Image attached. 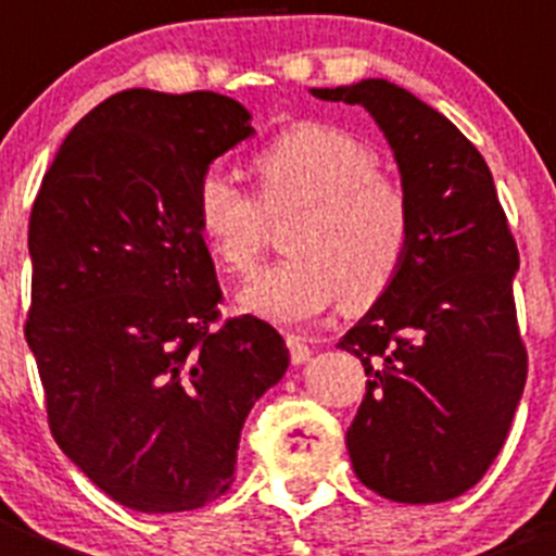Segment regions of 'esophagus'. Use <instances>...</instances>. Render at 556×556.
I'll return each mask as SVG.
<instances>
[{
    "label": "esophagus",
    "instance_id": "esophagus-1",
    "mask_svg": "<svg viewBox=\"0 0 556 556\" xmlns=\"http://www.w3.org/2000/svg\"><path fill=\"white\" fill-rule=\"evenodd\" d=\"M288 350H290V361L295 363V366H301V363H306L312 357V350H309V344H306L304 339H301V336H295V333H288Z\"/></svg>",
    "mask_w": 556,
    "mask_h": 556
}]
</instances>
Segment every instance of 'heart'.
<instances>
[{"mask_svg":"<svg viewBox=\"0 0 556 556\" xmlns=\"http://www.w3.org/2000/svg\"><path fill=\"white\" fill-rule=\"evenodd\" d=\"M255 195L217 172L195 182L201 239L228 274L247 277L268 242V220H288V261L257 274L239 309L277 325L319 317L341 295L366 309L406 263L414 220L406 190L379 174V155L350 131L299 123L250 161Z\"/></svg>","mask_w":556,"mask_h":556,"instance_id":"obj_1","label":"heart"}]
</instances>
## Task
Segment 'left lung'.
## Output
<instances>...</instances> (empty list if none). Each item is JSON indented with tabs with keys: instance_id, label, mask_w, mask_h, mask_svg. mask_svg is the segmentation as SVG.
Listing matches in <instances>:
<instances>
[{
	"instance_id": "1",
	"label": "left lung",
	"mask_w": 556,
	"mask_h": 556,
	"mask_svg": "<svg viewBox=\"0 0 556 556\" xmlns=\"http://www.w3.org/2000/svg\"><path fill=\"white\" fill-rule=\"evenodd\" d=\"M312 97L366 106L414 220L397 279L339 341L368 377L346 430L352 468L387 501H452L503 450L527 382L517 242L490 166L439 110L374 77Z\"/></svg>"
}]
</instances>
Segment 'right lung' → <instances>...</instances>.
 <instances>
[{
  "label": "right lung",
  "mask_w": 556,
  "mask_h": 556,
  "mask_svg": "<svg viewBox=\"0 0 556 556\" xmlns=\"http://www.w3.org/2000/svg\"><path fill=\"white\" fill-rule=\"evenodd\" d=\"M252 134L220 93L121 91L72 128L31 206L26 341L50 433L134 511L217 501L247 414L288 371L271 325L220 323L193 212L195 182Z\"/></svg>",
  "instance_id": "right-lung-1"
}]
</instances>
